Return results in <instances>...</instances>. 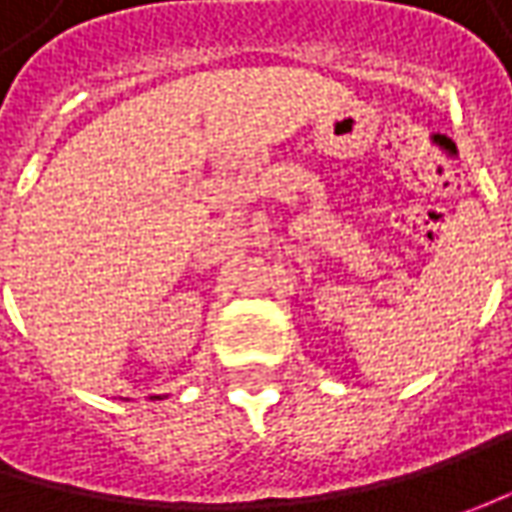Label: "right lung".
<instances>
[{
	"mask_svg": "<svg viewBox=\"0 0 512 512\" xmlns=\"http://www.w3.org/2000/svg\"><path fill=\"white\" fill-rule=\"evenodd\" d=\"M153 399H159V396H153Z\"/></svg>",
	"mask_w": 512,
	"mask_h": 512,
	"instance_id": "obj_1",
	"label": "right lung"
}]
</instances>
